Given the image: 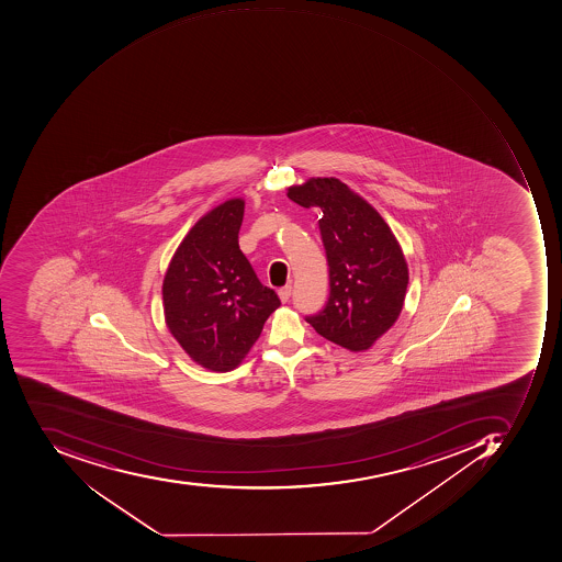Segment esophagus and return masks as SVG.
<instances>
[{
    "label": "esophagus",
    "mask_w": 562,
    "mask_h": 562,
    "mask_svg": "<svg viewBox=\"0 0 562 562\" xmlns=\"http://www.w3.org/2000/svg\"><path fill=\"white\" fill-rule=\"evenodd\" d=\"M290 295H292V286L285 285V286H282V289L279 290L280 301H282V302L289 301Z\"/></svg>",
    "instance_id": "esophagus-1"
}]
</instances>
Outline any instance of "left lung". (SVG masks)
<instances>
[{
  "mask_svg": "<svg viewBox=\"0 0 562 562\" xmlns=\"http://www.w3.org/2000/svg\"><path fill=\"white\" fill-rule=\"evenodd\" d=\"M286 195L323 211L330 294L324 311L305 321L334 345L367 351L404 307L408 267L401 245L379 211L336 177H312Z\"/></svg>",
  "mask_w": 562,
  "mask_h": 562,
  "instance_id": "obj_1",
  "label": "left lung"
}]
</instances>
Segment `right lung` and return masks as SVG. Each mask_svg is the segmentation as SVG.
<instances>
[{"instance_id":"right-lung-1","label":"right lung","mask_w":562,"mask_h":562,"mask_svg":"<svg viewBox=\"0 0 562 562\" xmlns=\"http://www.w3.org/2000/svg\"><path fill=\"white\" fill-rule=\"evenodd\" d=\"M243 214L241 198L204 214L180 241L161 285L170 334L192 361L221 373L245 360L280 305L239 250Z\"/></svg>"}]
</instances>
